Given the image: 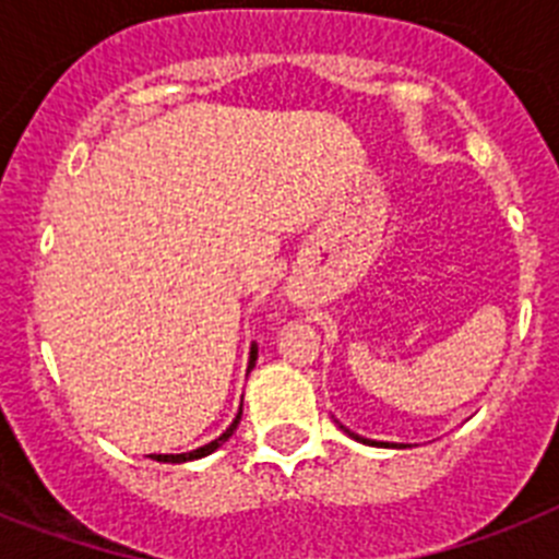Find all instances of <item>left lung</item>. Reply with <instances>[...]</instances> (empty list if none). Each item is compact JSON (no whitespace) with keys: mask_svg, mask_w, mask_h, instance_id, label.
Returning a JSON list of instances; mask_svg holds the SVG:
<instances>
[{"mask_svg":"<svg viewBox=\"0 0 559 559\" xmlns=\"http://www.w3.org/2000/svg\"><path fill=\"white\" fill-rule=\"evenodd\" d=\"M335 423H338V419H335ZM338 428H341V431H344V433H347V437H353V439H358V442H364V445H378V448H406V445H397V442H374V439H364V437H360V433H353V431H349V428L341 426V423H338Z\"/></svg>","mask_w":559,"mask_h":559,"instance_id":"1","label":"left lung"}]
</instances>
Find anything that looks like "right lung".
<instances>
[{
	"instance_id": "add662e5",
	"label": "right lung",
	"mask_w": 559,
	"mask_h": 559,
	"mask_svg": "<svg viewBox=\"0 0 559 559\" xmlns=\"http://www.w3.org/2000/svg\"><path fill=\"white\" fill-rule=\"evenodd\" d=\"M254 360H257V355H249V369H254ZM240 414H243V403H240V412H237V414H235V419H231V426L226 428V431L221 433L218 439H212V442H206V445L195 448V451H187V453H151V459H153V462L181 464V462H192V459H204V456H210L212 451H218V448L224 445L226 439H229L231 433H235L237 423H240Z\"/></svg>"
}]
</instances>
